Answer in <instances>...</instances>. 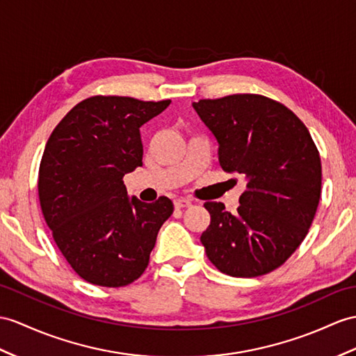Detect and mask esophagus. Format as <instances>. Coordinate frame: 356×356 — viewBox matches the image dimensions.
I'll use <instances>...</instances> for the list:
<instances>
[{
    "label": "esophagus",
    "instance_id": "obj_1",
    "mask_svg": "<svg viewBox=\"0 0 356 356\" xmlns=\"http://www.w3.org/2000/svg\"><path fill=\"white\" fill-rule=\"evenodd\" d=\"M175 208H187V207H192V201L190 199H186V197H179V199H175Z\"/></svg>",
    "mask_w": 356,
    "mask_h": 356
}]
</instances>
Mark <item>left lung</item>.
Wrapping results in <instances>:
<instances>
[{"mask_svg": "<svg viewBox=\"0 0 356 356\" xmlns=\"http://www.w3.org/2000/svg\"><path fill=\"white\" fill-rule=\"evenodd\" d=\"M219 143L225 172L246 179L236 213L205 202L211 222L201 241L207 257L236 278L282 266L307 237L322 192V163L308 128L284 104L238 93L193 102Z\"/></svg>", "mask_w": 356, "mask_h": 356, "instance_id": "1", "label": "left lung"}]
</instances>
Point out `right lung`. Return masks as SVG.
Segmentation results:
<instances>
[{"instance_id": "1", "label": "right lung", "mask_w": 356, "mask_h": 356, "mask_svg": "<svg viewBox=\"0 0 356 356\" xmlns=\"http://www.w3.org/2000/svg\"><path fill=\"white\" fill-rule=\"evenodd\" d=\"M170 99L90 97L51 133L39 168V201L60 252L75 273L101 287H124L148 267L169 197H128L125 173L142 166L140 127Z\"/></svg>"}]
</instances>
